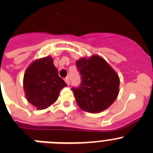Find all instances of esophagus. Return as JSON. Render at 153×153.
<instances>
[{
    "mask_svg": "<svg viewBox=\"0 0 153 153\" xmlns=\"http://www.w3.org/2000/svg\"><path fill=\"white\" fill-rule=\"evenodd\" d=\"M65 83L67 84V85H68V86H69L70 81H69V78H68V77H66V78H65Z\"/></svg>",
    "mask_w": 153,
    "mask_h": 153,
    "instance_id": "esophagus-1",
    "label": "esophagus"
}]
</instances>
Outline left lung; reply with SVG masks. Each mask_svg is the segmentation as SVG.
Instances as JSON below:
<instances>
[{"label": "left lung", "mask_w": 153, "mask_h": 153, "mask_svg": "<svg viewBox=\"0 0 153 153\" xmlns=\"http://www.w3.org/2000/svg\"><path fill=\"white\" fill-rule=\"evenodd\" d=\"M81 83L72 88L75 100L82 110L98 113L108 109L119 93L120 80L115 70L97 55L76 61Z\"/></svg>", "instance_id": "8db88e82"}]
</instances>
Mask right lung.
Returning a JSON list of instances; mask_svg holds the SVG:
<instances>
[{
  "mask_svg": "<svg viewBox=\"0 0 153 153\" xmlns=\"http://www.w3.org/2000/svg\"><path fill=\"white\" fill-rule=\"evenodd\" d=\"M66 86L50 56L34 61L24 74L23 88L27 100L40 110L54 103L59 91Z\"/></svg>",
  "mask_w": 153,
  "mask_h": 153,
  "instance_id": "add662e5",
  "label": "right lung"
}]
</instances>
